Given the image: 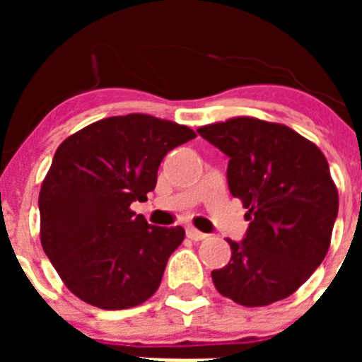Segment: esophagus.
<instances>
[{
    "label": "esophagus",
    "mask_w": 362,
    "mask_h": 362,
    "mask_svg": "<svg viewBox=\"0 0 362 362\" xmlns=\"http://www.w3.org/2000/svg\"><path fill=\"white\" fill-rule=\"evenodd\" d=\"M187 235L192 239V241H203V239L209 238L206 233L199 232V230H196V228H187Z\"/></svg>",
    "instance_id": "obj_1"
}]
</instances>
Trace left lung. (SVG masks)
Segmentation results:
<instances>
[{
	"instance_id": "obj_1",
	"label": "left lung",
	"mask_w": 362,
	"mask_h": 362,
	"mask_svg": "<svg viewBox=\"0 0 362 362\" xmlns=\"http://www.w3.org/2000/svg\"><path fill=\"white\" fill-rule=\"evenodd\" d=\"M230 158L228 187L250 221L228 239V264L212 272L221 296L267 306L292 296L330 248L339 194L325 153L286 124L232 117L197 129Z\"/></svg>"
}]
</instances>
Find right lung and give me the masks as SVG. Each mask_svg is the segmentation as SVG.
Instances as JSON below:
<instances>
[{"instance_id":"1","label":"right lung","mask_w":362,"mask_h":362,"mask_svg":"<svg viewBox=\"0 0 362 362\" xmlns=\"http://www.w3.org/2000/svg\"><path fill=\"white\" fill-rule=\"evenodd\" d=\"M196 137L185 124L148 114L105 117L57 146L40 192V238L66 288L92 306L141 305L161 284L181 226L136 216L158 183L163 158Z\"/></svg>"}]
</instances>
